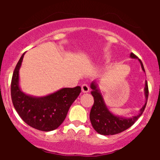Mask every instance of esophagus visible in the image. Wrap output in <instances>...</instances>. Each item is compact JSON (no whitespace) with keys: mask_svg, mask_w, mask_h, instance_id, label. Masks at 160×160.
Masks as SVG:
<instances>
[{"mask_svg":"<svg viewBox=\"0 0 160 160\" xmlns=\"http://www.w3.org/2000/svg\"><path fill=\"white\" fill-rule=\"evenodd\" d=\"M81 89H82V92H83V93H88L90 90V88H89V87H88V84L82 85Z\"/></svg>","mask_w":160,"mask_h":160,"instance_id":"obj_1","label":"esophagus"}]
</instances>
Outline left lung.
I'll return each mask as SVG.
<instances>
[{"label": "left lung", "mask_w": 160, "mask_h": 160, "mask_svg": "<svg viewBox=\"0 0 160 160\" xmlns=\"http://www.w3.org/2000/svg\"><path fill=\"white\" fill-rule=\"evenodd\" d=\"M130 57L132 59H138L141 64L142 70L145 72V69L142 61L138 59V58L132 52H131ZM90 88L92 89L90 93H91L92 96L93 97L94 103H93V107L90 110V120L94 130L98 133L103 135H115V134L120 133V132L130 128L138 120V118L142 114L146 106L148 95H149L148 83L146 80L144 88L146 101H145L144 105L140 108L139 113L137 115L132 116L131 118H125L118 115V114H113L109 110L101 93L98 80H93L90 83Z\"/></svg>", "instance_id": "1"}]
</instances>
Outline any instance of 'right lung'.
Returning a JSON list of instances; mask_svg holds the SVG:
<instances>
[{"label": "right lung", "instance_id": "add662e5", "mask_svg": "<svg viewBox=\"0 0 160 160\" xmlns=\"http://www.w3.org/2000/svg\"><path fill=\"white\" fill-rule=\"evenodd\" d=\"M24 53L16 65L11 80L13 105L22 120L32 128L43 132L56 129L65 120L69 109L81 92V88H61L46 96L27 94L20 88L19 70Z\"/></svg>", "mask_w": 160, "mask_h": 160}]
</instances>
